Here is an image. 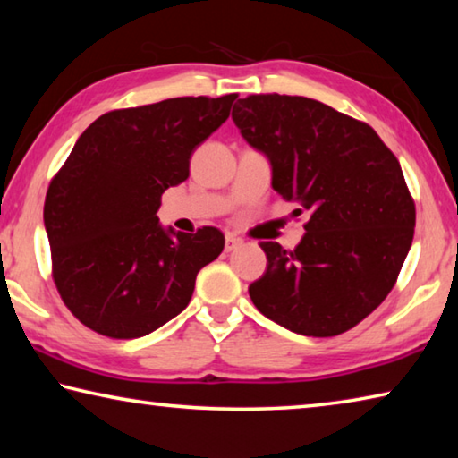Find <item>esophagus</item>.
I'll return each mask as SVG.
<instances>
[{
  "label": "esophagus",
  "instance_id": "34e87169",
  "mask_svg": "<svg viewBox=\"0 0 458 458\" xmlns=\"http://www.w3.org/2000/svg\"><path fill=\"white\" fill-rule=\"evenodd\" d=\"M240 244H242V240L236 238L234 234H226V246H224V248H226V252L236 250V248H238Z\"/></svg>",
  "mask_w": 458,
  "mask_h": 458
}]
</instances>
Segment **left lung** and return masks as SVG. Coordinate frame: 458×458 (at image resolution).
I'll use <instances>...</instances> for the list:
<instances>
[{"instance_id":"1","label":"left lung","mask_w":458,"mask_h":458,"mask_svg":"<svg viewBox=\"0 0 458 458\" xmlns=\"http://www.w3.org/2000/svg\"><path fill=\"white\" fill-rule=\"evenodd\" d=\"M232 119L268 157L273 190L309 216L294 250L260 242L268 265L248 286L254 307L299 335L355 327L412 246L416 210L398 159L366 123L307 97L250 95Z\"/></svg>"}]
</instances>
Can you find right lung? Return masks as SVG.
Wrapping results in <instances>:
<instances>
[{
    "label": "right lung",
    "instance_id": "right-lung-1",
    "mask_svg": "<svg viewBox=\"0 0 458 458\" xmlns=\"http://www.w3.org/2000/svg\"><path fill=\"white\" fill-rule=\"evenodd\" d=\"M238 95L180 97L121 108L79 137L50 182L44 226L52 276L89 329L135 339L188 307L196 276L220 257L224 234L159 224L161 193L190 175V157Z\"/></svg>",
    "mask_w": 458,
    "mask_h": 458
}]
</instances>
